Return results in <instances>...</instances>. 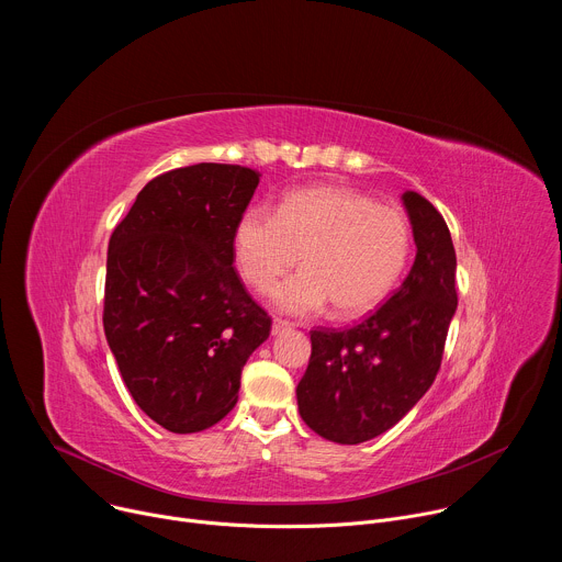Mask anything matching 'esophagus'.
<instances>
[{
	"label": "esophagus",
	"mask_w": 562,
	"mask_h": 562,
	"mask_svg": "<svg viewBox=\"0 0 562 562\" xmlns=\"http://www.w3.org/2000/svg\"><path fill=\"white\" fill-rule=\"evenodd\" d=\"M293 325L289 323V319H282V317H276L273 319V327H271V331H273V336H278V334H282V331H286V329H291Z\"/></svg>",
	"instance_id": "1"
}]
</instances>
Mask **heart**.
Here are the masks:
<instances>
[{
  "label": "heart",
  "instance_id": "heart-1",
  "mask_svg": "<svg viewBox=\"0 0 562 562\" xmlns=\"http://www.w3.org/2000/svg\"><path fill=\"white\" fill-rule=\"evenodd\" d=\"M412 249L414 231L403 211L345 187L291 191L278 213L251 206L233 233L237 269L260 293L300 258L304 269L273 291L276 306L295 315L329 302L338 317L373 311L403 278Z\"/></svg>",
  "mask_w": 562,
  "mask_h": 562
}]
</instances>
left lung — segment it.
<instances>
[{"label": "left lung", "instance_id": "obj_1", "mask_svg": "<svg viewBox=\"0 0 562 562\" xmlns=\"http://www.w3.org/2000/svg\"><path fill=\"white\" fill-rule=\"evenodd\" d=\"M416 260L400 289L360 325L311 331L297 382L302 420L327 440L358 445L403 420L434 384L458 306L447 222L416 191L403 195Z\"/></svg>", "mask_w": 562, "mask_h": 562}]
</instances>
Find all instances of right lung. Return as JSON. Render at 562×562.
<instances>
[{
	"mask_svg": "<svg viewBox=\"0 0 562 562\" xmlns=\"http://www.w3.org/2000/svg\"><path fill=\"white\" fill-rule=\"evenodd\" d=\"M260 173L202 162L153 178L115 226L104 334L137 407L173 434L220 423L271 317L247 293L233 233Z\"/></svg>",
	"mask_w": 562,
	"mask_h": 562,
	"instance_id": "1",
	"label": "right lung"
}]
</instances>
